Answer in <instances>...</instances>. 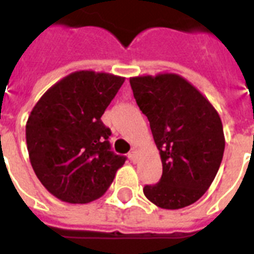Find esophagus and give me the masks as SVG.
Here are the masks:
<instances>
[{
  "instance_id": "34e87169",
  "label": "esophagus",
  "mask_w": 254,
  "mask_h": 254,
  "mask_svg": "<svg viewBox=\"0 0 254 254\" xmlns=\"http://www.w3.org/2000/svg\"><path fill=\"white\" fill-rule=\"evenodd\" d=\"M137 155H138V150H137L135 147H133L130 151V154H129V158H130L133 162H137Z\"/></svg>"
}]
</instances>
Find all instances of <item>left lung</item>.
Masks as SVG:
<instances>
[{
  "mask_svg": "<svg viewBox=\"0 0 254 254\" xmlns=\"http://www.w3.org/2000/svg\"><path fill=\"white\" fill-rule=\"evenodd\" d=\"M129 81L162 161L161 181L145 186L143 193L159 208H185L204 195L220 167L225 147L220 116L178 73L142 75Z\"/></svg>",
  "mask_w": 254,
  "mask_h": 254,
  "instance_id": "8db88e82",
  "label": "left lung"
}]
</instances>
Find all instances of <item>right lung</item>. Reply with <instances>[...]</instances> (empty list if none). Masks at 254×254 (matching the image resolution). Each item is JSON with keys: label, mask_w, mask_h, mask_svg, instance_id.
Masks as SVG:
<instances>
[{"label": "right lung", "mask_w": 254, "mask_h": 254, "mask_svg": "<svg viewBox=\"0 0 254 254\" xmlns=\"http://www.w3.org/2000/svg\"><path fill=\"white\" fill-rule=\"evenodd\" d=\"M125 77L76 71L49 88L26 123V143L34 173L59 200L83 204L99 199L125 157L113 154L111 130L101 116Z\"/></svg>", "instance_id": "right-lung-1"}]
</instances>
